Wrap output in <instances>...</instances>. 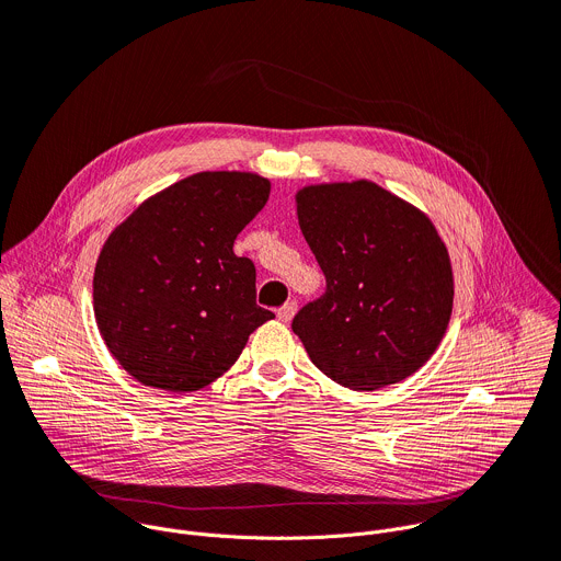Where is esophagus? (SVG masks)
Here are the masks:
<instances>
[{
	"label": "esophagus",
	"instance_id": "1",
	"mask_svg": "<svg viewBox=\"0 0 561 561\" xmlns=\"http://www.w3.org/2000/svg\"><path fill=\"white\" fill-rule=\"evenodd\" d=\"M295 312H297V301H288V304H284V306L277 310V319H279V322L288 324L290 319L295 317Z\"/></svg>",
	"mask_w": 561,
	"mask_h": 561
}]
</instances>
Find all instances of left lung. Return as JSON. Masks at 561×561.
<instances>
[{"instance_id":"8db88e82","label":"left lung","mask_w":561,"mask_h":561,"mask_svg":"<svg viewBox=\"0 0 561 561\" xmlns=\"http://www.w3.org/2000/svg\"><path fill=\"white\" fill-rule=\"evenodd\" d=\"M327 295L293 319L310 362L351 390L417 373L442 344L455 297L448 249L431 217L370 180L295 193Z\"/></svg>"}]
</instances>
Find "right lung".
Wrapping results in <instances>:
<instances>
[{
  "label": "right lung",
  "instance_id": "add662e5",
  "mask_svg": "<svg viewBox=\"0 0 561 561\" xmlns=\"http://www.w3.org/2000/svg\"><path fill=\"white\" fill-rule=\"evenodd\" d=\"M268 195L257 173L204 171L150 195L108 234L93 275L95 322L139 383L199 390L275 317L255 304V264L232 253Z\"/></svg>",
  "mask_w": 561,
  "mask_h": 561
}]
</instances>
